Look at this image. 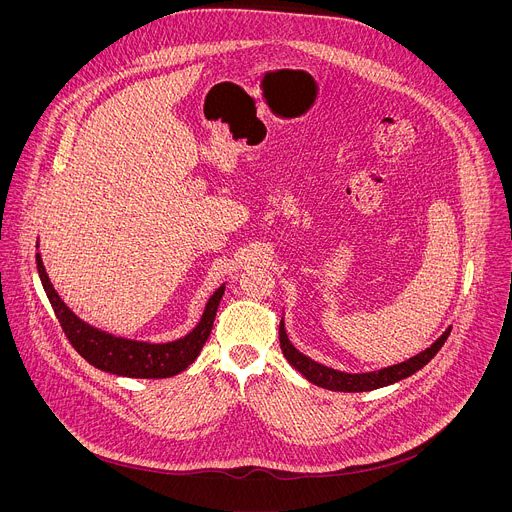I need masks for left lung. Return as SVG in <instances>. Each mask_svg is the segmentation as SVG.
<instances>
[{
	"mask_svg": "<svg viewBox=\"0 0 512 512\" xmlns=\"http://www.w3.org/2000/svg\"><path fill=\"white\" fill-rule=\"evenodd\" d=\"M450 332H452V326H448L446 332L440 338H437L429 348L421 350L419 354H415V356H411V358H407L399 364H391V367H385V369H379V371H369V373H344V371H336L332 367H326V364H322V362L312 360L310 356L300 352L287 338L283 316H281V322H279V346H281V352H283V356L287 358L291 367H294L312 385H318V387L328 389V391H340V393H364V391H375V389H381V387H389L393 383H399V381L415 375L437 354V350L444 346Z\"/></svg>",
	"mask_w": 512,
	"mask_h": 512,
	"instance_id": "8db88e82",
	"label": "left lung"
}]
</instances>
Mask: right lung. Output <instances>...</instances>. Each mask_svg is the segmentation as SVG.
<instances>
[{
	"label": "right lung",
	"instance_id": "right-lung-1",
	"mask_svg": "<svg viewBox=\"0 0 512 512\" xmlns=\"http://www.w3.org/2000/svg\"><path fill=\"white\" fill-rule=\"evenodd\" d=\"M38 247L40 241H36V249ZM36 265L42 287L70 344L95 369L129 379H168L186 371L208 340L216 308L225 294V283L212 291L198 324L182 338L170 342L133 340L101 330L79 318L58 296V291L54 289L46 273L40 253H36Z\"/></svg>",
	"mask_w": 512,
	"mask_h": 512
}]
</instances>
